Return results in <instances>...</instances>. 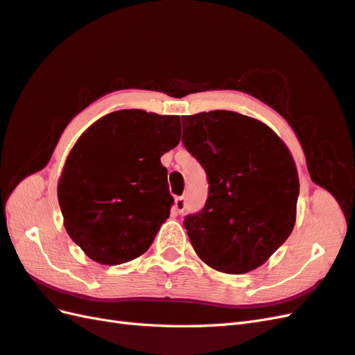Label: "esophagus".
I'll use <instances>...</instances> for the list:
<instances>
[{
  "label": "esophagus",
  "mask_w": 355,
  "mask_h": 355,
  "mask_svg": "<svg viewBox=\"0 0 355 355\" xmlns=\"http://www.w3.org/2000/svg\"><path fill=\"white\" fill-rule=\"evenodd\" d=\"M174 209L177 213H183L186 210V200L184 196H177L174 201Z\"/></svg>",
  "instance_id": "obj_1"
}]
</instances>
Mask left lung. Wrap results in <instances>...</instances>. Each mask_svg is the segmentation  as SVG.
I'll return each mask as SVG.
<instances>
[{
    "label": "left lung",
    "instance_id": "left-lung-1",
    "mask_svg": "<svg viewBox=\"0 0 355 355\" xmlns=\"http://www.w3.org/2000/svg\"><path fill=\"white\" fill-rule=\"evenodd\" d=\"M183 119V145L209 180L201 211L184 228L204 263L225 274L261 266L296 219L298 172L289 148L265 123L228 110Z\"/></svg>",
    "mask_w": 355,
    "mask_h": 355
}]
</instances>
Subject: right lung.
Here are the masks:
<instances>
[{
	"mask_svg": "<svg viewBox=\"0 0 355 355\" xmlns=\"http://www.w3.org/2000/svg\"><path fill=\"white\" fill-rule=\"evenodd\" d=\"M181 137L180 116L119 110L73 145L57 186L63 224L87 257L121 265L150 248L174 198L160 157Z\"/></svg>",
	"mask_w": 355,
	"mask_h": 355,
	"instance_id": "add662e5",
	"label": "right lung"
}]
</instances>
